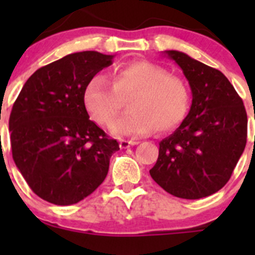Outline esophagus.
Here are the masks:
<instances>
[{"label":"esophagus","instance_id":"34e87169","mask_svg":"<svg viewBox=\"0 0 255 255\" xmlns=\"http://www.w3.org/2000/svg\"><path fill=\"white\" fill-rule=\"evenodd\" d=\"M138 143H139V142H137V140H121L120 146L122 149H126V148H129V146L137 145Z\"/></svg>","mask_w":255,"mask_h":255}]
</instances>
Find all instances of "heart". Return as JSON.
Wrapping results in <instances>:
<instances>
[{"label": "heart", "mask_w": 255, "mask_h": 255, "mask_svg": "<svg viewBox=\"0 0 255 255\" xmlns=\"http://www.w3.org/2000/svg\"><path fill=\"white\" fill-rule=\"evenodd\" d=\"M111 82L96 75L84 90V105L92 120L107 126L129 100L130 111L112 123L115 135H145L154 129L173 132L186 117L190 94L185 82L156 64L132 61L116 68Z\"/></svg>", "instance_id": "1"}]
</instances>
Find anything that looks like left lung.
Here are the masks:
<instances>
[{
    "label": "left lung",
    "mask_w": 255,
    "mask_h": 255,
    "mask_svg": "<svg viewBox=\"0 0 255 255\" xmlns=\"http://www.w3.org/2000/svg\"><path fill=\"white\" fill-rule=\"evenodd\" d=\"M181 68L192 94L189 115L159 143L149 170L154 181L180 199L196 200L222 189L247 143V112L228 79L217 69L177 50L164 51Z\"/></svg>",
    "instance_id": "8db88e82"
}]
</instances>
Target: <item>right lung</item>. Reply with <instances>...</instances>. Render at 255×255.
<instances>
[{
    "mask_svg": "<svg viewBox=\"0 0 255 255\" xmlns=\"http://www.w3.org/2000/svg\"><path fill=\"white\" fill-rule=\"evenodd\" d=\"M112 59L89 50L53 61L25 81L12 107L13 160L33 192L50 204L68 206L92 194L120 149L84 105L86 84Z\"/></svg>",
    "mask_w": 255,
    "mask_h": 255,
    "instance_id": "right-lung-1",
    "label": "right lung"
}]
</instances>
